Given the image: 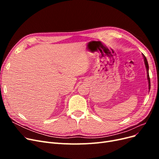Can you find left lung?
<instances>
[{
    "mask_svg": "<svg viewBox=\"0 0 159 159\" xmlns=\"http://www.w3.org/2000/svg\"><path fill=\"white\" fill-rule=\"evenodd\" d=\"M143 58H144V61H145V67L147 69V80H148V89L150 90L151 89V81H150V78H149V74H148V61L147 60L146 58V57L145 56V55L143 54Z\"/></svg>",
    "mask_w": 159,
    "mask_h": 159,
    "instance_id": "1",
    "label": "left lung"
}]
</instances>
